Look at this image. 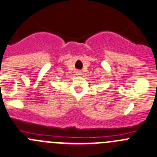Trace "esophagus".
Here are the masks:
<instances>
[{
	"mask_svg": "<svg viewBox=\"0 0 157 157\" xmlns=\"http://www.w3.org/2000/svg\"><path fill=\"white\" fill-rule=\"evenodd\" d=\"M79 74H80V72H79V71H78V72H77V75H79Z\"/></svg>",
	"mask_w": 157,
	"mask_h": 157,
	"instance_id": "esophagus-1",
	"label": "esophagus"
}]
</instances>
